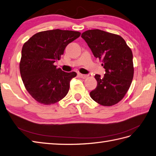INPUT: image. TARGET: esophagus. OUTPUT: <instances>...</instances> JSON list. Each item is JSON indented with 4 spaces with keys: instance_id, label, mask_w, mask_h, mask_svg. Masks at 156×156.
I'll use <instances>...</instances> for the list:
<instances>
[{
    "instance_id": "obj_1",
    "label": "esophagus",
    "mask_w": 156,
    "mask_h": 156,
    "mask_svg": "<svg viewBox=\"0 0 156 156\" xmlns=\"http://www.w3.org/2000/svg\"><path fill=\"white\" fill-rule=\"evenodd\" d=\"M78 75L79 77H81L82 79H86L87 77H88L87 75H83V74H81V73H79Z\"/></svg>"
}]
</instances>
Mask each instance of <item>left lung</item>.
Listing matches in <instances>:
<instances>
[{
  "instance_id": "1",
  "label": "left lung",
  "mask_w": 156,
  "mask_h": 156,
  "mask_svg": "<svg viewBox=\"0 0 156 156\" xmlns=\"http://www.w3.org/2000/svg\"><path fill=\"white\" fill-rule=\"evenodd\" d=\"M81 37L105 69L104 77L94 76L97 86L90 93V97L105 107L116 105L126 94L133 79L131 49L119 35L98 29L87 30Z\"/></svg>"
}]
</instances>
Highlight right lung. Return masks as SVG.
Returning <instances> with one entry per match:
<instances>
[{
	"instance_id": "obj_1",
	"label": "right lung",
	"mask_w": 156,
	"mask_h": 156,
	"mask_svg": "<svg viewBox=\"0 0 156 156\" xmlns=\"http://www.w3.org/2000/svg\"><path fill=\"white\" fill-rule=\"evenodd\" d=\"M81 33L59 29L34 34L22 49L20 72L26 89L39 103L49 105L66 96L77 73H66L54 66L67 45Z\"/></svg>"
}]
</instances>
